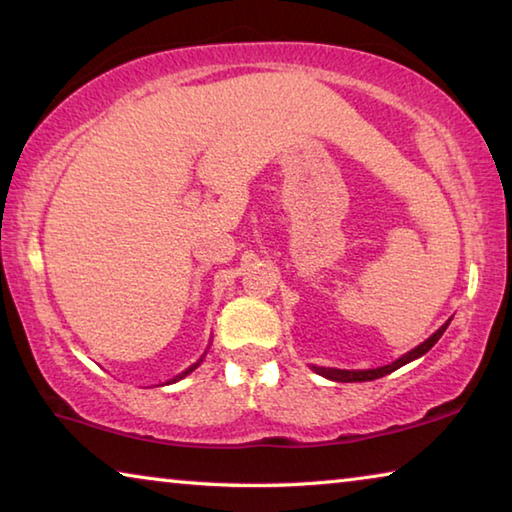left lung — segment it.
Returning <instances> with one entry per match:
<instances>
[{
    "mask_svg": "<svg viewBox=\"0 0 512 512\" xmlns=\"http://www.w3.org/2000/svg\"><path fill=\"white\" fill-rule=\"evenodd\" d=\"M447 325H449V320H447V323H445L443 327L438 329L436 334H431L427 341L420 343L418 348L411 350V352H406L404 357H400V359L393 361V363H388V366L370 368V370H336V368H318V366H311V368H314V370L318 372V375H323V377L332 379V381H372V379H379V377H384V375H391L393 370L406 366V363H409V361L422 357L424 352H429V350L433 348V345H436V341L440 339V336H443Z\"/></svg>",
    "mask_w": 512,
    "mask_h": 512,
    "instance_id": "obj_1",
    "label": "left lung"
}]
</instances>
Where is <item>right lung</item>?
Wrapping results in <instances>:
<instances>
[{"instance_id":"1","label":"right lung","mask_w":512,"mask_h":512,"mask_svg":"<svg viewBox=\"0 0 512 512\" xmlns=\"http://www.w3.org/2000/svg\"><path fill=\"white\" fill-rule=\"evenodd\" d=\"M201 361H203V359H201ZM201 361H198V363H194V366H192V368H187V370L183 372V375H178V377H176V379H173V381H178V379H183V377H187V375H189V372H192V370H196L198 366H201Z\"/></svg>"}]
</instances>
